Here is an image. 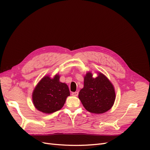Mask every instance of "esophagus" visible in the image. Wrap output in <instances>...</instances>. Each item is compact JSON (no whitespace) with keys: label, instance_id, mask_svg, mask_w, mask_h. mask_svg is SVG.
<instances>
[{"label":"esophagus","instance_id":"esophagus-1","mask_svg":"<svg viewBox=\"0 0 150 150\" xmlns=\"http://www.w3.org/2000/svg\"><path fill=\"white\" fill-rule=\"evenodd\" d=\"M78 94H79L78 91H76V92L72 93V96H78Z\"/></svg>","mask_w":150,"mask_h":150}]
</instances>
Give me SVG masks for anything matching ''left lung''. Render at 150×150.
Segmentation results:
<instances>
[{
  "mask_svg": "<svg viewBox=\"0 0 150 150\" xmlns=\"http://www.w3.org/2000/svg\"><path fill=\"white\" fill-rule=\"evenodd\" d=\"M91 71L84 77V87L78 97L86 110L94 114H103L111 109L115 103L116 93L114 86L107 77L98 72L93 78Z\"/></svg>",
  "mask_w": 150,
  "mask_h": 150,
  "instance_id": "obj_1",
  "label": "left lung"
}]
</instances>
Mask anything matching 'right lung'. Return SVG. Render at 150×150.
<instances>
[{"label":"right lung","mask_w":150,"mask_h":150,"mask_svg":"<svg viewBox=\"0 0 150 150\" xmlns=\"http://www.w3.org/2000/svg\"><path fill=\"white\" fill-rule=\"evenodd\" d=\"M60 75L53 78L46 75L35 86L32 94L34 107L46 114L60 110L64 106L67 96H70L68 86L59 81Z\"/></svg>","instance_id":"add662e5"}]
</instances>
